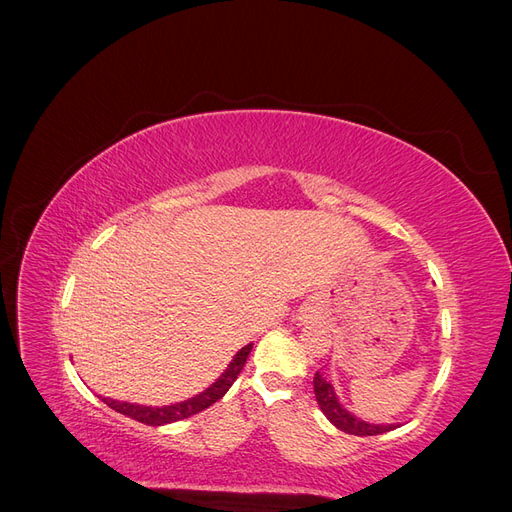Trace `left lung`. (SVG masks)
<instances>
[{
	"label": "left lung",
	"instance_id": "obj_1",
	"mask_svg": "<svg viewBox=\"0 0 512 512\" xmlns=\"http://www.w3.org/2000/svg\"><path fill=\"white\" fill-rule=\"evenodd\" d=\"M314 393H316V401L320 410L324 412V416L339 429L346 431L350 436H380V433H386L395 429V425H371L356 418L354 414H350L342 404H339L333 386L324 380L320 374L314 376Z\"/></svg>",
	"mask_w": 512,
	"mask_h": 512
}]
</instances>
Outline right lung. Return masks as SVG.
Segmentation results:
<instances>
[{
	"label": "right lung",
	"instance_id": "obj_1",
	"mask_svg": "<svg viewBox=\"0 0 512 512\" xmlns=\"http://www.w3.org/2000/svg\"><path fill=\"white\" fill-rule=\"evenodd\" d=\"M252 352V344H247L245 348H241L237 352L235 359L230 361L228 369L224 374L215 380L205 393H200L188 401H181V404H173V406H164V408H149V406H136V404H126V401H115V399H104V404L108 408H113L115 412L126 414L138 423H145V425H166V423H175V421H183V418H188L192 414L203 412L205 408L213 406L215 401L222 399L226 395V391L232 386V382L237 380V376L241 374V369L247 361V356Z\"/></svg>",
	"mask_w": 512,
	"mask_h": 512
}]
</instances>
